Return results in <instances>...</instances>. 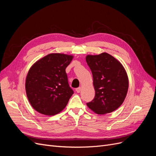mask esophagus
Returning <instances> with one entry per match:
<instances>
[{
  "mask_svg": "<svg viewBox=\"0 0 156 156\" xmlns=\"http://www.w3.org/2000/svg\"><path fill=\"white\" fill-rule=\"evenodd\" d=\"M76 90V92H77V93H79L81 91V87H79V88H76V90Z\"/></svg>",
  "mask_w": 156,
  "mask_h": 156,
  "instance_id": "obj_1",
  "label": "esophagus"
}]
</instances>
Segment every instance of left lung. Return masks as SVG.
<instances>
[{"instance_id": "1", "label": "left lung", "mask_w": 156, "mask_h": 156, "mask_svg": "<svg viewBox=\"0 0 156 156\" xmlns=\"http://www.w3.org/2000/svg\"><path fill=\"white\" fill-rule=\"evenodd\" d=\"M86 61L92 71L96 94L87 106L98 115L115 111L124 102L128 90L129 80L125 68L107 53L88 55Z\"/></svg>"}]
</instances>
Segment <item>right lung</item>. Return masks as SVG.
<instances>
[{"mask_svg":"<svg viewBox=\"0 0 156 156\" xmlns=\"http://www.w3.org/2000/svg\"><path fill=\"white\" fill-rule=\"evenodd\" d=\"M73 56L51 53L33 64L27 73L25 90L31 106L42 115L53 116L67 105L73 90L66 68Z\"/></svg>","mask_w":156,"mask_h":156,"instance_id":"obj_1","label":"right lung"}]
</instances>
